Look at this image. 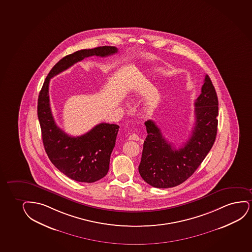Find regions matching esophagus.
Returning <instances> with one entry per match:
<instances>
[{"label": "esophagus", "instance_id": "34e87169", "mask_svg": "<svg viewBox=\"0 0 252 252\" xmlns=\"http://www.w3.org/2000/svg\"><path fill=\"white\" fill-rule=\"evenodd\" d=\"M128 140H140V138H139V136H138L137 134H131V135H129V137H128Z\"/></svg>", "mask_w": 252, "mask_h": 252}]
</instances>
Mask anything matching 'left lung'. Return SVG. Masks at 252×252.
<instances>
[{
    "label": "left lung",
    "instance_id": "obj_1",
    "mask_svg": "<svg viewBox=\"0 0 252 252\" xmlns=\"http://www.w3.org/2000/svg\"><path fill=\"white\" fill-rule=\"evenodd\" d=\"M194 105V127L189 140L178 149L165 140L154 122L145 123L147 136L139 172L153 188H169L182 184L198 169L213 146L218 124V98L208 75Z\"/></svg>",
    "mask_w": 252,
    "mask_h": 252
}]
</instances>
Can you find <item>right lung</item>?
<instances>
[{"mask_svg":"<svg viewBox=\"0 0 252 252\" xmlns=\"http://www.w3.org/2000/svg\"><path fill=\"white\" fill-rule=\"evenodd\" d=\"M118 48L103 46L83 49L61 59L49 71L39 93L37 116L45 151L52 163L69 178L92 183L106 175L119 126L101 123L81 136H70L58 127L52 114L48 94L50 78L90 56L106 57Z\"/></svg>","mask_w":252,"mask_h":252,"instance_id":"1","label":"right lung"}]
</instances>
